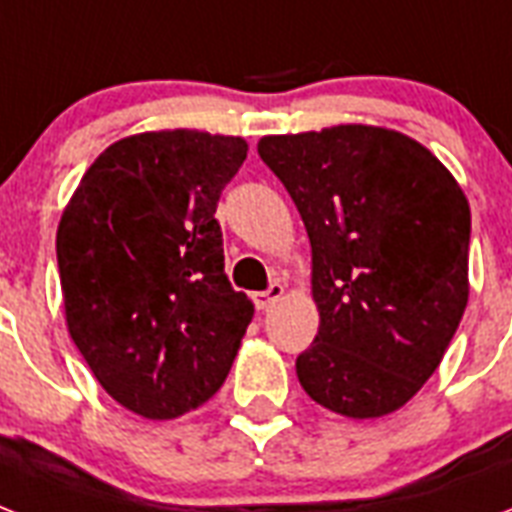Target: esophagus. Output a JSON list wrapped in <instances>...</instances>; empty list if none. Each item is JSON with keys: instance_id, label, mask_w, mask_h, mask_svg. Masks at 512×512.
I'll return each mask as SVG.
<instances>
[{"instance_id": "esophagus-1", "label": "esophagus", "mask_w": 512, "mask_h": 512, "mask_svg": "<svg viewBox=\"0 0 512 512\" xmlns=\"http://www.w3.org/2000/svg\"><path fill=\"white\" fill-rule=\"evenodd\" d=\"M283 285L280 283H272L267 288V291H259V293H253V304H256V310H269L272 304H275L280 296H283Z\"/></svg>"}]
</instances>
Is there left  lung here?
<instances>
[{
	"label": "left lung",
	"mask_w": 512,
	"mask_h": 512,
	"mask_svg": "<svg viewBox=\"0 0 512 512\" xmlns=\"http://www.w3.org/2000/svg\"><path fill=\"white\" fill-rule=\"evenodd\" d=\"M312 245L320 328L296 358L315 403L384 417L433 376L467 307L470 205L414 138L371 125L264 136Z\"/></svg>",
	"instance_id": "8db88e82"
}]
</instances>
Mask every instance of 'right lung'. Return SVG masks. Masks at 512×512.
Here are the masks:
<instances>
[{"label": "right lung", "instance_id": "1", "mask_svg": "<svg viewBox=\"0 0 512 512\" xmlns=\"http://www.w3.org/2000/svg\"><path fill=\"white\" fill-rule=\"evenodd\" d=\"M248 144L200 130L122 138L87 168L55 237L69 334L146 419L213 398L253 318L224 275L216 208Z\"/></svg>", "mask_w": 512, "mask_h": 512}]
</instances>
